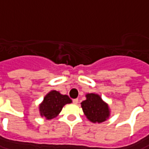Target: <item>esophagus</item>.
Instances as JSON below:
<instances>
[{"instance_id":"esophagus-1","label":"esophagus","mask_w":149,"mask_h":149,"mask_svg":"<svg viewBox=\"0 0 149 149\" xmlns=\"http://www.w3.org/2000/svg\"><path fill=\"white\" fill-rule=\"evenodd\" d=\"M72 102H73L74 104H77V103H78V99H77V98L73 99V100H72Z\"/></svg>"}]
</instances>
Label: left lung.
Listing matches in <instances>:
<instances>
[{
  "label": "left lung",
  "mask_w": 149,
  "mask_h": 149,
  "mask_svg": "<svg viewBox=\"0 0 149 149\" xmlns=\"http://www.w3.org/2000/svg\"><path fill=\"white\" fill-rule=\"evenodd\" d=\"M87 99L81 102L83 113L93 123L104 122L109 116L108 106L97 94H87Z\"/></svg>",
  "instance_id": "1"
}]
</instances>
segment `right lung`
I'll return each instance as SVG.
<instances>
[{
    "mask_svg": "<svg viewBox=\"0 0 149 149\" xmlns=\"http://www.w3.org/2000/svg\"><path fill=\"white\" fill-rule=\"evenodd\" d=\"M71 102L72 100L68 95L52 91L44 97L43 102L40 105V113L47 119H52L59 114L65 104Z\"/></svg>",
    "mask_w": 149,
    "mask_h": 149,
    "instance_id": "1",
    "label": "right lung"
}]
</instances>
